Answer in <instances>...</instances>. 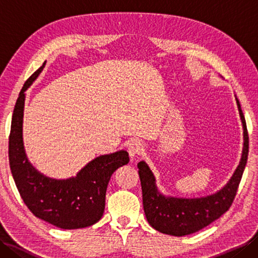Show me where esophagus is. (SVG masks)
<instances>
[{
  "label": "esophagus",
  "instance_id": "obj_1",
  "mask_svg": "<svg viewBox=\"0 0 258 258\" xmlns=\"http://www.w3.org/2000/svg\"><path fill=\"white\" fill-rule=\"evenodd\" d=\"M143 151H144V147H143V145H142L141 142H139V141L130 142V144L127 146V152H128L131 157L133 158L135 156L142 154V152Z\"/></svg>",
  "mask_w": 258,
  "mask_h": 258
}]
</instances>
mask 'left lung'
<instances>
[{"label":"left lung","instance_id":"obj_1","mask_svg":"<svg viewBox=\"0 0 258 258\" xmlns=\"http://www.w3.org/2000/svg\"><path fill=\"white\" fill-rule=\"evenodd\" d=\"M235 100L243 125L242 156L231 179L216 193L195 199L166 196L158 190L156 178L146 162L141 161L138 164L145 216L150 225L156 231L172 236L193 234L216 221L231 207L248 156V134L246 122L236 96Z\"/></svg>","mask_w":258,"mask_h":258}]
</instances>
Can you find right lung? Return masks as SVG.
I'll list each match as a JSON object with an SVG mask.
<instances>
[{
    "instance_id": "right-lung-1",
    "label": "right lung",
    "mask_w": 258,
    "mask_h": 258,
    "mask_svg": "<svg viewBox=\"0 0 258 258\" xmlns=\"http://www.w3.org/2000/svg\"><path fill=\"white\" fill-rule=\"evenodd\" d=\"M44 65L25 82L15 104L9 139L11 172L22 200L36 217L58 228H84L101 220L109 179L118 167L130 162L128 153L120 150L100 155L87 163L76 176L65 179L47 177L32 165L23 143L25 92Z\"/></svg>"
}]
</instances>
